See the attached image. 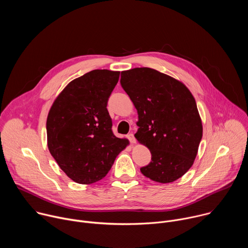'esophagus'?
I'll return each mask as SVG.
<instances>
[{
  "label": "esophagus",
  "mask_w": 248,
  "mask_h": 248,
  "mask_svg": "<svg viewBox=\"0 0 248 248\" xmlns=\"http://www.w3.org/2000/svg\"><path fill=\"white\" fill-rule=\"evenodd\" d=\"M127 138H128V140L130 141V143H135L136 142V139H135V137H134V135H133V133H129V134H127Z\"/></svg>",
  "instance_id": "1"
}]
</instances>
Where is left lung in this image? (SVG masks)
I'll return each mask as SVG.
<instances>
[{
    "mask_svg": "<svg viewBox=\"0 0 248 248\" xmlns=\"http://www.w3.org/2000/svg\"><path fill=\"white\" fill-rule=\"evenodd\" d=\"M121 84L137 110L134 136L152 155L141 172L161 184L180 179L193 165L203 131L191 92L183 82L150 67L122 72Z\"/></svg>",
    "mask_w": 248,
    "mask_h": 248,
    "instance_id": "8db88e82",
    "label": "left lung"
}]
</instances>
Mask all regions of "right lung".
Here are the masks:
<instances>
[{
  "label": "right lung",
  "mask_w": 248,
  "mask_h": 248,
  "mask_svg": "<svg viewBox=\"0 0 248 248\" xmlns=\"http://www.w3.org/2000/svg\"><path fill=\"white\" fill-rule=\"evenodd\" d=\"M120 72L94 69L70 81L47 118V142L59 167L74 182L90 185L111 170L128 140L112 131L107 110Z\"/></svg>",
  "instance_id": "right-lung-1"
}]
</instances>
